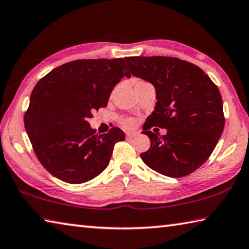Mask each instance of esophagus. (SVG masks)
<instances>
[{
  "label": "esophagus",
  "instance_id": "obj_1",
  "mask_svg": "<svg viewBox=\"0 0 249 249\" xmlns=\"http://www.w3.org/2000/svg\"><path fill=\"white\" fill-rule=\"evenodd\" d=\"M135 135H137V133H133V132H128V133L125 134V137H126V139H128V140H131V139L135 138Z\"/></svg>",
  "mask_w": 249,
  "mask_h": 249
}]
</instances>
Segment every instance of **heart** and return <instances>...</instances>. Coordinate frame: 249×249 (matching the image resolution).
I'll return each mask as SVG.
<instances>
[{"label":"heart","instance_id":"obj_1","mask_svg":"<svg viewBox=\"0 0 249 249\" xmlns=\"http://www.w3.org/2000/svg\"><path fill=\"white\" fill-rule=\"evenodd\" d=\"M145 83L143 80H134V86H139V84ZM120 124H123L126 129H132L135 125V120L131 117H121L120 118Z\"/></svg>","mask_w":249,"mask_h":249}]
</instances>
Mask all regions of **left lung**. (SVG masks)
Masks as SVG:
<instances>
[{"label":"left lung","mask_w":249,"mask_h":249,"mask_svg":"<svg viewBox=\"0 0 249 249\" xmlns=\"http://www.w3.org/2000/svg\"><path fill=\"white\" fill-rule=\"evenodd\" d=\"M131 73L151 82L156 106L144 124L151 147L141 158L153 170L170 178L191 175L213 152L224 128L221 94L203 69L177 57H124ZM167 129L166 136L149 129Z\"/></svg>","instance_id":"8db88e82"}]
</instances>
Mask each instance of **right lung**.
Returning a JSON list of instances; mask_svg holds the SVG:
<instances>
[{"instance_id": "right-lung-1", "label": "right lung", "mask_w": 249, "mask_h": 249, "mask_svg": "<svg viewBox=\"0 0 249 249\" xmlns=\"http://www.w3.org/2000/svg\"><path fill=\"white\" fill-rule=\"evenodd\" d=\"M124 76L131 77L124 58L77 59L36 84L23 123L37 159L51 175L80 184L108 166L115 144L124 140V131L114 126L97 134L88 120L107 106Z\"/></svg>"}]
</instances>
